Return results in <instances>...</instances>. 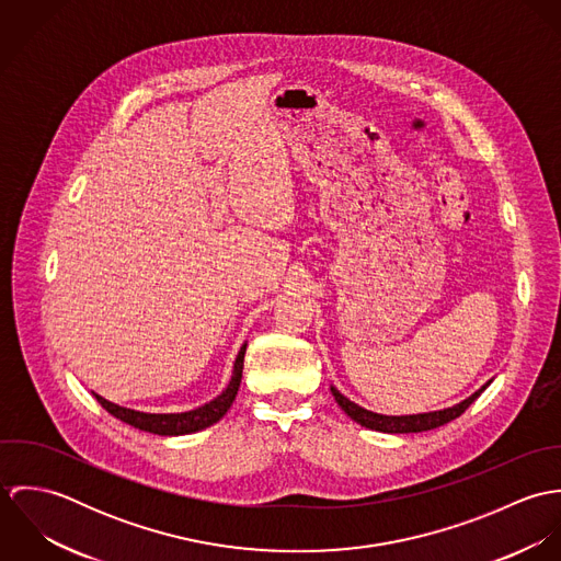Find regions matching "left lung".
I'll return each instance as SVG.
<instances>
[{
	"label": "left lung",
	"mask_w": 561,
	"mask_h": 561,
	"mask_svg": "<svg viewBox=\"0 0 561 561\" xmlns=\"http://www.w3.org/2000/svg\"><path fill=\"white\" fill-rule=\"evenodd\" d=\"M488 387V385H485ZM485 387H481L478 393H473L469 400L460 401L458 405L445 408V410H436V412H425V414H405V416H387V414H378L371 410L360 408L358 403L347 400L345 396H341L334 387L330 389L336 403L343 408V412L354 419L356 423H360L363 427L369 430H378V432H387V434H410V432H427L434 427H440L454 419H458L473 401L480 398L485 391Z\"/></svg>",
	"instance_id": "left-lung-1"
}]
</instances>
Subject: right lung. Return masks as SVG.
<instances>
[{"mask_svg": "<svg viewBox=\"0 0 561 561\" xmlns=\"http://www.w3.org/2000/svg\"><path fill=\"white\" fill-rule=\"evenodd\" d=\"M243 352L245 345H241L240 354L236 358V367H233V378L229 382V387L222 391V396H218L216 400L190 410V412H181V414H147V412H136L129 408H121L112 401L103 400L99 396H94L96 401L116 419L142 430V432H151V434H160V436H181V434H192L198 430H205L209 425H214L216 421H220L227 410L231 408V403L238 396L241 382V369H243Z\"/></svg>", "mask_w": 561, "mask_h": 561, "instance_id": "add662e5", "label": "right lung"}]
</instances>
